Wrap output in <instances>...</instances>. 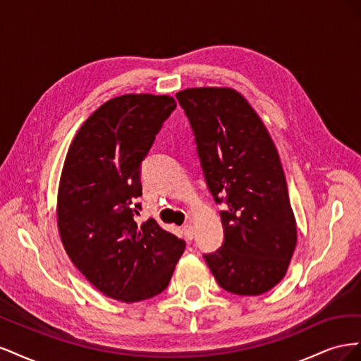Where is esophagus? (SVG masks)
Here are the masks:
<instances>
[{"instance_id": "esophagus-1", "label": "esophagus", "mask_w": 361, "mask_h": 361, "mask_svg": "<svg viewBox=\"0 0 361 361\" xmlns=\"http://www.w3.org/2000/svg\"><path fill=\"white\" fill-rule=\"evenodd\" d=\"M182 232H183V235L187 236L188 239H192V238H194V226H192L191 223L183 224V227H182Z\"/></svg>"}]
</instances>
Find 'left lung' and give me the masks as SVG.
I'll list each match as a JSON object with an SVG mask.
<instances>
[{
    "mask_svg": "<svg viewBox=\"0 0 361 361\" xmlns=\"http://www.w3.org/2000/svg\"><path fill=\"white\" fill-rule=\"evenodd\" d=\"M197 143L204 179L221 211L224 243L204 255L223 289L260 295L286 276L297 221L279 152L262 118L231 87L176 93Z\"/></svg>",
    "mask_w": 361,
    "mask_h": 361,
    "instance_id": "8db88e82",
    "label": "left lung"
}]
</instances>
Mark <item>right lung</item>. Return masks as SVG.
Returning a JSON list of instances; mask_svg holds the SVG:
<instances>
[{"label":"right lung","mask_w":361,"mask_h":361,"mask_svg":"<svg viewBox=\"0 0 361 361\" xmlns=\"http://www.w3.org/2000/svg\"><path fill=\"white\" fill-rule=\"evenodd\" d=\"M176 101L129 93L102 104L69 146L60 176L57 226L68 256L104 295L122 302L169 286L185 243L154 220L137 224L140 167Z\"/></svg>","instance_id":"add662e5"}]
</instances>
